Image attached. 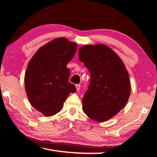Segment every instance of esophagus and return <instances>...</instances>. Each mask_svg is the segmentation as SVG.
<instances>
[{"instance_id":"obj_1","label":"esophagus","mask_w":157,"mask_h":157,"mask_svg":"<svg viewBox=\"0 0 157 157\" xmlns=\"http://www.w3.org/2000/svg\"><path fill=\"white\" fill-rule=\"evenodd\" d=\"M76 89H77V91H79V90H80V87H81V86L79 84H77L76 85Z\"/></svg>"}]
</instances>
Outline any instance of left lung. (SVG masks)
Segmentation results:
<instances>
[{
	"mask_svg": "<svg viewBox=\"0 0 157 157\" xmlns=\"http://www.w3.org/2000/svg\"><path fill=\"white\" fill-rule=\"evenodd\" d=\"M79 59L91 75L82 98L84 112L94 121H107L127 104L130 95L129 73L118 55L102 44L81 47Z\"/></svg>",
	"mask_w": 157,
	"mask_h": 157,
	"instance_id": "obj_1",
	"label": "left lung"
}]
</instances>
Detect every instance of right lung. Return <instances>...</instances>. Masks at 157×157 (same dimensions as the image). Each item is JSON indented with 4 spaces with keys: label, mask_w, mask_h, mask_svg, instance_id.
Returning a JSON list of instances; mask_svg holds the SVG:
<instances>
[{
    "label": "right lung",
    "mask_w": 157,
    "mask_h": 157,
    "mask_svg": "<svg viewBox=\"0 0 157 157\" xmlns=\"http://www.w3.org/2000/svg\"><path fill=\"white\" fill-rule=\"evenodd\" d=\"M77 44L58 38L41 47L28 63L25 74V89L33 107L45 116L62 110L75 86L68 82L70 70L66 68L75 54Z\"/></svg>",
    "instance_id": "right-lung-1"
}]
</instances>
